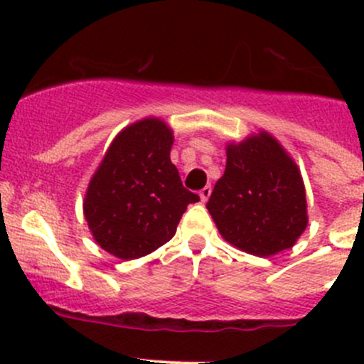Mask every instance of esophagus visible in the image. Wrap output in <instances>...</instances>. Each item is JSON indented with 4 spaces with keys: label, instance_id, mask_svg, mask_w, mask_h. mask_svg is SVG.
I'll use <instances>...</instances> for the list:
<instances>
[{
    "label": "esophagus",
    "instance_id": "esophagus-1",
    "mask_svg": "<svg viewBox=\"0 0 364 364\" xmlns=\"http://www.w3.org/2000/svg\"><path fill=\"white\" fill-rule=\"evenodd\" d=\"M211 185H208V186H204L203 190H200L199 192V196H200V200H203V203H205V200L209 199V196H211Z\"/></svg>",
    "mask_w": 364,
    "mask_h": 364
}]
</instances>
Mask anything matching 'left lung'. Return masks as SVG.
Returning a JSON list of instances; mask_svg holds the SVG:
<instances>
[{"label": "left lung", "instance_id": "1", "mask_svg": "<svg viewBox=\"0 0 364 364\" xmlns=\"http://www.w3.org/2000/svg\"><path fill=\"white\" fill-rule=\"evenodd\" d=\"M223 240L259 257L294 247L306 229V193L294 160L266 132L227 146L208 204Z\"/></svg>", "mask_w": 364, "mask_h": 364}]
</instances>
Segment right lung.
<instances>
[{
  "label": "right lung",
  "mask_w": 364,
  "mask_h": 364,
  "mask_svg": "<svg viewBox=\"0 0 364 364\" xmlns=\"http://www.w3.org/2000/svg\"><path fill=\"white\" fill-rule=\"evenodd\" d=\"M172 130L156 117L116 135L84 199L95 241L123 260L139 259L172 240L186 205L199 196L183 186L171 161Z\"/></svg>",
  "instance_id": "obj_1"
}]
</instances>
